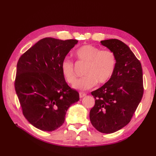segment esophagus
<instances>
[{"instance_id":"1","label":"esophagus","mask_w":156,"mask_h":156,"mask_svg":"<svg viewBox=\"0 0 156 156\" xmlns=\"http://www.w3.org/2000/svg\"><path fill=\"white\" fill-rule=\"evenodd\" d=\"M79 95H80V98H84V97H86V96H87V94L84 93V92H80V93H79Z\"/></svg>"}]
</instances>
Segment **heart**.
<instances>
[{"instance_id":"1","label":"heart","mask_w":156,"mask_h":156,"mask_svg":"<svg viewBox=\"0 0 156 156\" xmlns=\"http://www.w3.org/2000/svg\"><path fill=\"white\" fill-rule=\"evenodd\" d=\"M75 55L79 61L87 64V66L84 71L86 76L76 82L74 88L88 90L94 87L97 82L104 84L112 78L117 66V56L112 51L101 50L97 46L84 45L76 51ZM60 69L68 83L74 84L76 79L74 63L65 58L61 62Z\"/></svg>"}]
</instances>
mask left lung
I'll list each match as a JSON object with an SVG mask.
<instances>
[{
	"label": "left lung",
	"instance_id": "1",
	"mask_svg": "<svg viewBox=\"0 0 156 156\" xmlns=\"http://www.w3.org/2000/svg\"><path fill=\"white\" fill-rule=\"evenodd\" d=\"M117 56V66L107 83L91 92L95 105L90 111L93 127L112 133L127 125L144 94L143 72L139 59L128 46L117 39L101 41Z\"/></svg>",
	"mask_w": 156,
	"mask_h": 156
}]
</instances>
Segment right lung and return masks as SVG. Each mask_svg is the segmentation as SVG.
Listing matches in <instances>:
<instances>
[{"mask_svg":"<svg viewBox=\"0 0 156 156\" xmlns=\"http://www.w3.org/2000/svg\"><path fill=\"white\" fill-rule=\"evenodd\" d=\"M77 43L44 38L17 62L15 88L23 114L41 131L60 127L68 108L79 101V93L66 83L60 69L62 59Z\"/></svg>","mask_w":156,"mask_h":156,"instance_id":"right-lung-1","label":"right lung"}]
</instances>
